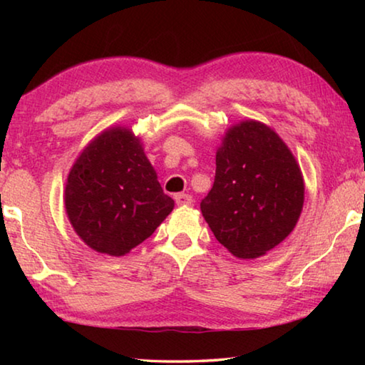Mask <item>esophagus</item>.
I'll use <instances>...</instances> for the list:
<instances>
[{"label":"esophagus","instance_id":"34e87169","mask_svg":"<svg viewBox=\"0 0 365 365\" xmlns=\"http://www.w3.org/2000/svg\"><path fill=\"white\" fill-rule=\"evenodd\" d=\"M174 200L177 202V206H191L193 205V197L187 193H177L174 196Z\"/></svg>","mask_w":365,"mask_h":365}]
</instances>
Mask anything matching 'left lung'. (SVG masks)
Wrapping results in <instances>:
<instances>
[{"instance_id":"obj_1","label":"left lung","mask_w":365,"mask_h":365,"mask_svg":"<svg viewBox=\"0 0 365 365\" xmlns=\"http://www.w3.org/2000/svg\"><path fill=\"white\" fill-rule=\"evenodd\" d=\"M304 202V182L292 151L272 128L246 120L225 133L215 178L201 201L214 237L233 256L255 259L285 240Z\"/></svg>"}]
</instances>
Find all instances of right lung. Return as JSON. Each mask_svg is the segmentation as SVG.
<instances>
[{
  "instance_id": "1",
  "label": "right lung",
  "mask_w": 365,
  "mask_h": 365,
  "mask_svg": "<svg viewBox=\"0 0 365 365\" xmlns=\"http://www.w3.org/2000/svg\"><path fill=\"white\" fill-rule=\"evenodd\" d=\"M66 211L91 250L123 256L160 225L174 209L128 128L103 132L80 154L67 177Z\"/></svg>"
}]
</instances>
